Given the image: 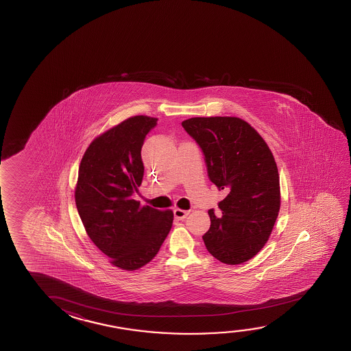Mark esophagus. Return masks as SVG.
<instances>
[{
	"mask_svg": "<svg viewBox=\"0 0 351 351\" xmlns=\"http://www.w3.org/2000/svg\"><path fill=\"white\" fill-rule=\"evenodd\" d=\"M173 213H174V218H177V219H184V218H186V215H189V210H179V208H176V210H173Z\"/></svg>",
	"mask_w": 351,
	"mask_h": 351,
	"instance_id": "obj_1",
	"label": "esophagus"
}]
</instances>
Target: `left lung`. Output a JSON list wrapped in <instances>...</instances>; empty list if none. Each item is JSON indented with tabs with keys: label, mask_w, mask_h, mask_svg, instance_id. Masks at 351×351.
<instances>
[{
	"label": "left lung",
	"mask_w": 351,
	"mask_h": 351,
	"mask_svg": "<svg viewBox=\"0 0 351 351\" xmlns=\"http://www.w3.org/2000/svg\"><path fill=\"white\" fill-rule=\"evenodd\" d=\"M182 126L204 152L208 178L226 197L220 215L208 210L210 228L202 239L219 262L236 265L267 243L280 210V178L270 149L239 117H193Z\"/></svg>",
	"instance_id": "1"
}]
</instances>
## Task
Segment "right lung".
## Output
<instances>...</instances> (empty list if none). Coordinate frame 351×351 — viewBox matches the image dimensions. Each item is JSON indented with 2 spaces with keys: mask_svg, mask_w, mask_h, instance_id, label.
<instances>
[{
  "mask_svg": "<svg viewBox=\"0 0 351 351\" xmlns=\"http://www.w3.org/2000/svg\"><path fill=\"white\" fill-rule=\"evenodd\" d=\"M157 119L133 116L90 143L79 168L75 201L89 239L115 267L150 262L172 228V210L134 199L144 176L141 147Z\"/></svg>",
  "mask_w": 351,
  "mask_h": 351,
  "instance_id": "1",
  "label": "right lung"
}]
</instances>
